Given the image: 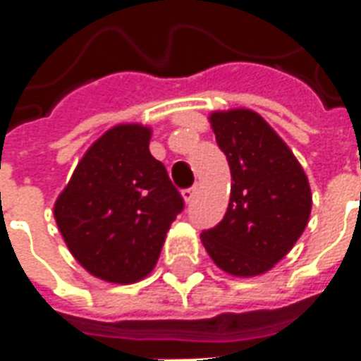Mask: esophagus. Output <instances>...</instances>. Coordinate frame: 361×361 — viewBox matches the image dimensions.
Listing matches in <instances>:
<instances>
[{"instance_id": "1", "label": "esophagus", "mask_w": 361, "mask_h": 361, "mask_svg": "<svg viewBox=\"0 0 361 361\" xmlns=\"http://www.w3.org/2000/svg\"><path fill=\"white\" fill-rule=\"evenodd\" d=\"M195 193H197V188H189L181 191V197H183V201H185V203H191V201H193V197H195Z\"/></svg>"}]
</instances>
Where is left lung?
Here are the masks:
<instances>
[{
  "mask_svg": "<svg viewBox=\"0 0 361 361\" xmlns=\"http://www.w3.org/2000/svg\"><path fill=\"white\" fill-rule=\"evenodd\" d=\"M226 154L232 189L224 219L201 234L216 265L234 276L271 271L294 247L311 214L307 176L294 152L257 111L211 114Z\"/></svg>",
  "mask_w": 361,
  "mask_h": 361,
  "instance_id": "8db88e82",
  "label": "left lung"
}]
</instances>
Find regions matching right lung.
Listing matches in <instances>:
<instances>
[{
  "instance_id": "right-lung-1",
  "label": "right lung",
  "mask_w": 361,
  "mask_h": 361,
  "mask_svg": "<svg viewBox=\"0 0 361 361\" xmlns=\"http://www.w3.org/2000/svg\"><path fill=\"white\" fill-rule=\"evenodd\" d=\"M150 129L123 123L92 142L54 204L67 247L96 279L133 284L157 265L183 199L150 154Z\"/></svg>"
}]
</instances>
